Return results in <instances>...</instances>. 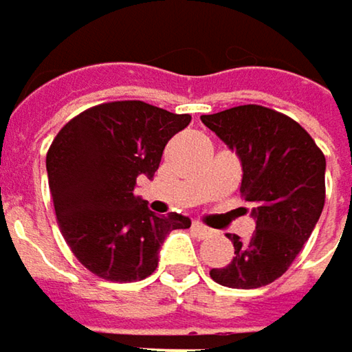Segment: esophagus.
<instances>
[{
  "instance_id": "1",
  "label": "esophagus",
  "mask_w": 352,
  "mask_h": 352,
  "mask_svg": "<svg viewBox=\"0 0 352 352\" xmlns=\"http://www.w3.org/2000/svg\"><path fill=\"white\" fill-rule=\"evenodd\" d=\"M191 230H193L199 239H204V236L212 234V230H210V228H206V226H204V224H199V222H193V224H191Z\"/></svg>"
}]
</instances>
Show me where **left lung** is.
<instances>
[{
	"mask_svg": "<svg viewBox=\"0 0 352 352\" xmlns=\"http://www.w3.org/2000/svg\"><path fill=\"white\" fill-rule=\"evenodd\" d=\"M201 122L236 151L241 193L256 224L248 241L228 234L234 256L210 277L234 289L269 285L289 269L316 226L326 197V159L296 120L269 107H230L201 116Z\"/></svg>",
	"mask_w": 352,
	"mask_h": 352,
	"instance_id": "8db88e82",
	"label": "left lung"
}]
</instances>
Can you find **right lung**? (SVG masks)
I'll use <instances>...</instances> for the list:
<instances>
[{"mask_svg": "<svg viewBox=\"0 0 352 352\" xmlns=\"http://www.w3.org/2000/svg\"><path fill=\"white\" fill-rule=\"evenodd\" d=\"M191 122L144 102H109L67 122L46 155L48 187L60 232L73 254L107 281H140L155 273L171 230L191 220L157 216L134 195L136 179H153L167 142Z\"/></svg>", "mask_w": 352, "mask_h": 352, "instance_id": "right-lung-1", "label": "right lung"}]
</instances>
